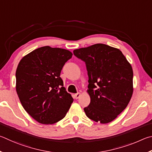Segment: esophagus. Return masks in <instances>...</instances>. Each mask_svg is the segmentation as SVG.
Masks as SVG:
<instances>
[{
    "label": "esophagus",
    "mask_w": 152,
    "mask_h": 152,
    "mask_svg": "<svg viewBox=\"0 0 152 152\" xmlns=\"http://www.w3.org/2000/svg\"><path fill=\"white\" fill-rule=\"evenodd\" d=\"M77 94H75V97H77Z\"/></svg>",
    "instance_id": "obj_1"
}]
</instances>
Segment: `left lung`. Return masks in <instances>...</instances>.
Masks as SVG:
<instances>
[{
  "instance_id": "8db88e82",
  "label": "left lung",
  "mask_w": 152,
  "mask_h": 152,
  "mask_svg": "<svg viewBox=\"0 0 152 152\" xmlns=\"http://www.w3.org/2000/svg\"><path fill=\"white\" fill-rule=\"evenodd\" d=\"M72 53L49 46L39 48L20 61L16 91L25 110L39 123L54 124L65 118L73 99L60 77Z\"/></svg>"
}]
</instances>
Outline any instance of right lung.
Here are the masks:
<instances>
[{"mask_svg": "<svg viewBox=\"0 0 152 152\" xmlns=\"http://www.w3.org/2000/svg\"><path fill=\"white\" fill-rule=\"evenodd\" d=\"M86 62L89 76L90 103L84 108L89 119L101 124L114 120L128 105L133 87V69L118 49L105 44L76 49Z\"/></svg>", "mask_w": 152, "mask_h": 152, "instance_id": "add662e5", "label": "right lung"}]
</instances>
